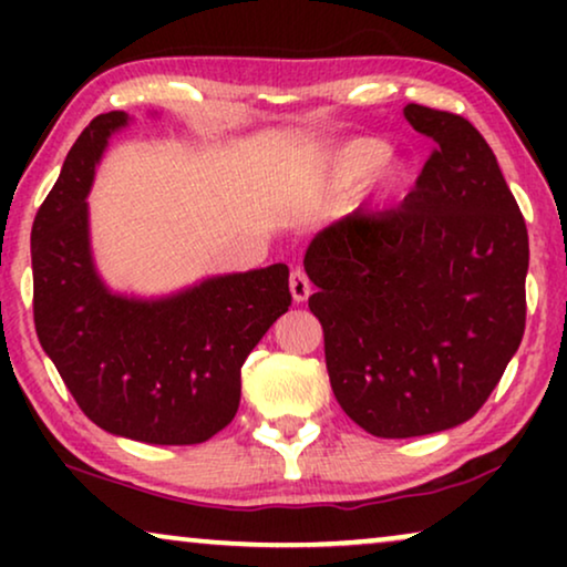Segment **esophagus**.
Segmentation results:
<instances>
[{"label":"esophagus","mask_w":567,"mask_h":567,"mask_svg":"<svg viewBox=\"0 0 567 567\" xmlns=\"http://www.w3.org/2000/svg\"><path fill=\"white\" fill-rule=\"evenodd\" d=\"M289 291H291V299L297 301H307L309 293H312V284H309L307 274L301 268H293L291 270V278H289Z\"/></svg>","instance_id":"esophagus-1"}]
</instances>
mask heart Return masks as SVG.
Wrapping results in <instances>:
<instances>
[{
  "mask_svg": "<svg viewBox=\"0 0 567 567\" xmlns=\"http://www.w3.org/2000/svg\"><path fill=\"white\" fill-rule=\"evenodd\" d=\"M392 146L377 136H355L332 146L320 157V181L332 193H351L367 183L379 204L400 198L413 183V167L405 157L390 154Z\"/></svg>",
  "mask_w": 567,
  "mask_h": 567,
  "instance_id": "b5f03b06",
  "label": "heart"
}]
</instances>
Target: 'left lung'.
Wrapping results in <instances>:
<instances>
[{"mask_svg": "<svg viewBox=\"0 0 567 567\" xmlns=\"http://www.w3.org/2000/svg\"><path fill=\"white\" fill-rule=\"evenodd\" d=\"M402 115L436 144L415 188L394 212L332 221L305 255L332 394L379 439L470 421L526 320L529 237L493 150L462 115Z\"/></svg>", "mask_w": 567, "mask_h": 567, "instance_id": "obj_1", "label": "left lung"}]
</instances>
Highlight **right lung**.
<instances>
[{"instance_id":"obj_1","label":"right lung","mask_w":567,"mask_h":567,"mask_svg":"<svg viewBox=\"0 0 567 567\" xmlns=\"http://www.w3.org/2000/svg\"><path fill=\"white\" fill-rule=\"evenodd\" d=\"M128 123L123 111L97 115L38 208L35 332L100 429L144 444H200L235 417L239 369L291 305L289 268L206 276L159 297L111 289L92 255L87 196L111 136Z\"/></svg>"}]
</instances>
